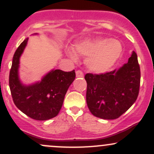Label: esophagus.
Segmentation results:
<instances>
[{
  "mask_svg": "<svg viewBox=\"0 0 154 154\" xmlns=\"http://www.w3.org/2000/svg\"><path fill=\"white\" fill-rule=\"evenodd\" d=\"M76 77H83V73L80 70H77L76 71Z\"/></svg>",
  "mask_w": 154,
  "mask_h": 154,
  "instance_id": "esophagus-1",
  "label": "esophagus"
}]
</instances>
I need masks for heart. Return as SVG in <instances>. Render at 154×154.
Wrapping results in <instances>:
<instances>
[{
  "label": "heart",
  "mask_w": 154,
  "mask_h": 154,
  "mask_svg": "<svg viewBox=\"0 0 154 154\" xmlns=\"http://www.w3.org/2000/svg\"><path fill=\"white\" fill-rule=\"evenodd\" d=\"M75 51L83 56L85 66L94 73H103L115 64L122 53V45L116 40L109 38L94 39L79 41L75 45ZM68 54L75 59L74 51L69 49Z\"/></svg>",
  "instance_id": "heart-1"
}]
</instances>
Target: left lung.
<instances>
[{"label":"left lung","instance_id":"1","mask_svg":"<svg viewBox=\"0 0 154 154\" xmlns=\"http://www.w3.org/2000/svg\"><path fill=\"white\" fill-rule=\"evenodd\" d=\"M86 101L93 115L115 119L135 102L139 93L140 70L135 51L128 62L118 69L100 75L88 73Z\"/></svg>","mask_w":154,"mask_h":154}]
</instances>
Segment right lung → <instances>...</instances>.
<instances>
[{"instance_id": "add662e5", "label": "right lung", "mask_w": 154, "mask_h": 154, "mask_svg": "<svg viewBox=\"0 0 154 154\" xmlns=\"http://www.w3.org/2000/svg\"><path fill=\"white\" fill-rule=\"evenodd\" d=\"M28 38L16 51L9 74V87L14 103L22 112L32 119L44 121L58 115L67 90L75 79V70L63 72L53 69L39 82L24 85L19 76V59Z\"/></svg>"}]
</instances>
